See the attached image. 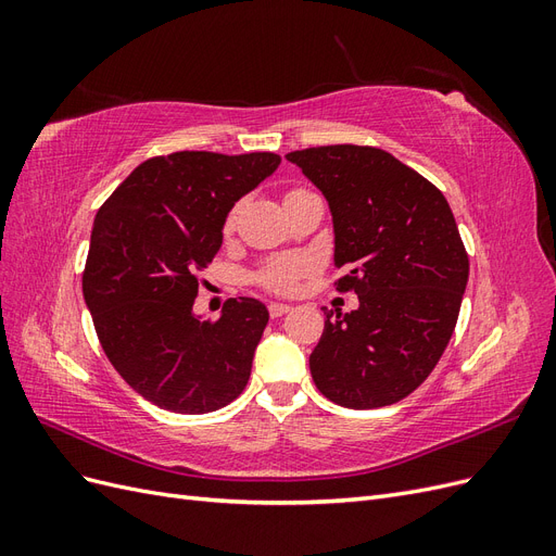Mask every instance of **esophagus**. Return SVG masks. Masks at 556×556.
Instances as JSON below:
<instances>
[{"label": "esophagus", "instance_id": "obj_1", "mask_svg": "<svg viewBox=\"0 0 556 556\" xmlns=\"http://www.w3.org/2000/svg\"><path fill=\"white\" fill-rule=\"evenodd\" d=\"M268 313H271V317H280L285 313H290V306L280 304V301H271V304H268Z\"/></svg>", "mask_w": 556, "mask_h": 556}]
</instances>
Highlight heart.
<instances>
[{"instance_id":"b5f03b06","label":"heart","mask_w":556,"mask_h":556,"mask_svg":"<svg viewBox=\"0 0 556 556\" xmlns=\"http://www.w3.org/2000/svg\"><path fill=\"white\" fill-rule=\"evenodd\" d=\"M301 192V190H292L290 194ZM233 215L227 220V227H231ZM308 268V260L301 255H285V257H276L268 260L266 264H262V268L257 271L255 280L262 285V288L271 290V292H290L294 290L296 280L304 276V271Z\"/></svg>"}]
</instances>
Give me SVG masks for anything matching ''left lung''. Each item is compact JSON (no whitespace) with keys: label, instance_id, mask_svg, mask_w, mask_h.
<instances>
[{"label":"left lung","instance_id":"left-lung-1","mask_svg":"<svg viewBox=\"0 0 556 556\" xmlns=\"http://www.w3.org/2000/svg\"><path fill=\"white\" fill-rule=\"evenodd\" d=\"M325 194L333 223L336 290L359 308L325 311L311 376L343 408H382L427 380L457 325L468 255L443 192L371 146L285 155Z\"/></svg>","mask_w":556,"mask_h":556}]
</instances>
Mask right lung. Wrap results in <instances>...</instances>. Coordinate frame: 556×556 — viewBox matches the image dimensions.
Returning <instances> with one entry per match:
<instances>
[{"mask_svg": "<svg viewBox=\"0 0 556 556\" xmlns=\"http://www.w3.org/2000/svg\"><path fill=\"white\" fill-rule=\"evenodd\" d=\"M278 164L276 153L150 157L94 217L83 296L115 371L157 408L213 413L248 384L266 306L229 299L215 323L192 306L229 211Z\"/></svg>", "mask_w": 556, "mask_h": 556, "instance_id": "1", "label": "right lung"}]
</instances>
